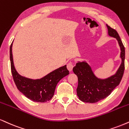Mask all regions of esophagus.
<instances>
[{"instance_id":"1","label":"esophagus","mask_w":129,"mask_h":129,"mask_svg":"<svg viewBox=\"0 0 129 129\" xmlns=\"http://www.w3.org/2000/svg\"><path fill=\"white\" fill-rule=\"evenodd\" d=\"M74 67V64L71 62H70L69 63H68L67 64V69L69 70L70 71H71L73 70V69Z\"/></svg>"}]
</instances>
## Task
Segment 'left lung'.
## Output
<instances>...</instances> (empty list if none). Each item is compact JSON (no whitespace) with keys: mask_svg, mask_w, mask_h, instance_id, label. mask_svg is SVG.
Masks as SVG:
<instances>
[{"mask_svg":"<svg viewBox=\"0 0 129 129\" xmlns=\"http://www.w3.org/2000/svg\"><path fill=\"white\" fill-rule=\"evenodd\" d=\"M108 35L117 40L121 49V63L114 75L108 78L101 79L97 77L87 62H78L73 69L78 78L77 95L79 99L85 103H94L109 95L122 79L124 71L125 48L118 34L115 29L106 24Z\"/></svg>","mask_w":129,"mask_h":129,"instance_id":"left-lung-1","label":"left lung"}]
</instances>
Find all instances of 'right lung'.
<instances>
[{"instance_id": "obj_1", "label": "right lung", "mask_w": 129, "mask_h": 129, "mask_svg": "<svg viewBox=\"0 0 129 129\" xmlns=\"http://www.w3.org/2000/svg\"><path fill=\"white\" fill-rule=\"evenodd\" d=\"M12 47V43L10 50L11 69L14 81L17 89L27 98L34 102L43 103L51 100L59 81L69 74L66 65L53 71L40 79L26 78L20 76L15 69Z\"/></svg>"}]
</instances>
